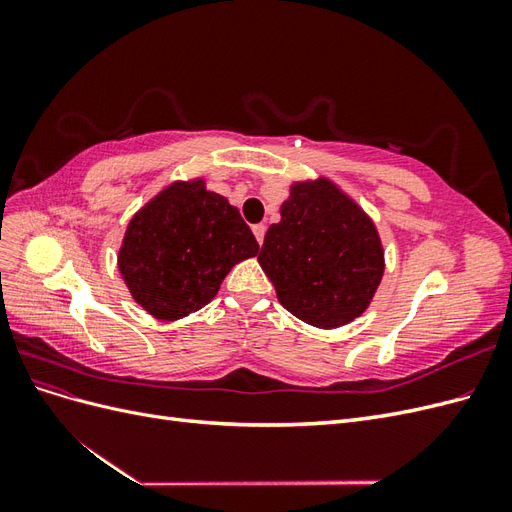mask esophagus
I'll use <instances>...</instances> for the list:
<instances>
[{
    "instance_id": "esophagus-1",
    "label": "esophagus",
    "mask_w": 512,
    "mask_h": 512,
    "mask_svg": "<svg viewBox=\"0 0 512 512\" xmlns=\"http://www.w3.org/2000/svg\"><path fill=\"white\" fill-rule=\"evenodd\" d=\"M252 230H254V237H256V241L262 245V241H265L267 226H265V224H254V226H252Z\"/></svg>"
}]
</instances>
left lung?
<instances>
[{
    "label": "left lung",
    "instance_id": "8db88e82",
    "mask_svg": "<svg viewBox=\"0 0 512 512\" xmlns=\"http://www.w3.org/2000/svg\"><path fill=\"white\" fill-rule=\"evenodd\" d=\"M258 262L292 316L339 329L369 307L384 275V247L367 211L329 177L290 183Z\"/></svg>",
    "mask_w": 512,
    "mask_h": 512
}]
</instances>
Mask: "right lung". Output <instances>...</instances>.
Segmentation results:
<instances>
[{"label":"right lung","mask_w":512,"mask_h":512,"mask_svg":"<svg viewBox=\"0 0 512 512\" xmlns=\"http://www.w3.org/2000/svg\"><path fill=\"white\" fill-rule=\"evenodd\" d=\"M256 254L239 209L194 177L170 181L132 215L117 267L147 314L173 322L205 307L230 269Z\"/></svg>","instance_id":"add662e5"}]
</instances>
